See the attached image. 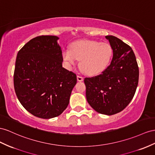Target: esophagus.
<instances>
[{"label":"esophagus","mask_w":155,"mask_h":155,"mask_svg":"<svg viewBox=\"0 0 155 155\" xmlns=\"http://www.w3.org/2000/svg\"><path fill=\"white\" fill-rule=\"evenodd\" d=\"M77 81L79 82H82V81H83V80H84V78H83L82 77L79 76V75H77Z\"/></svg>","instance_id":"34e87169"}]
</instances>
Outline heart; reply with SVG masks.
<instances>
[{"label":"heart","instance_id":"1","mask_svg":"<svg viewBox=\"0 0 155 155\" xmlns=\"http://www.w3.org/2000/svg\"><path fill=\"white\" fill-rule=\"evenodd\" d=\"M113 54L112 47L107 42L80 40L71 44L70 50H63L62 57L68 68L80 60L79 67L82 72L89 76H95L107 68Z\"/></svg>","mask_w":155,"mask_h":155}]
</instances>
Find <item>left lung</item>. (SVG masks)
Segmentation results:
<instances>
[{"label":"left lung","mask_w":155,"mask_h":155,"mask_svg":"<svg viewBox=\"0 0 155 155\" xmlns=\"http://www.w3.org/2000/svg\"><path fill=\"white\" fill-rule=\"evenodd\" d=\"M105 38L113 48L112 61L100 74L85 78L84 84L90 105L99 113L113 115L125 109L133 99L139 68L132 48L112 35Z\"/></svg>","instance_id":"left-lung-1"}]
</instances>
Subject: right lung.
<instances>
[{
	"label": "right lung",
	"instance_id": "1",
	"mask_svg": "<svg viewBox=\"0 0 155 155\" xmlns=\"http://www.w3.org/2000/svg\"><path fill=\"white\" fill-rule=\"evenodd\" d=\"M56 36L31 39L18 51L14 74L18 100L33 115L56 117L69 103L77 75L62 67L63 57Z\"/></svg>",
	"mask_w": 155,
	"mask_h": 155
}]
</instances>
